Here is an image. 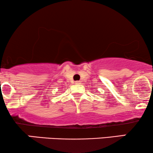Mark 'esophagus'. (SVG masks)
<instances>
[{
    "mask_svg": "<svg viewBox=\"0 0 153 153\" xmlns=\"http://www.w3.org/2000/svg\"><path fill=\"white\" fill-rule=\"evenodd\" d=\"M75 84H80V82H79V81H76V82H75Z\"/></svg>",
    "mask_w": 153,
    "mask_h": 153,
    "instance_id": "34e87169",
    "label": "esophagus"
}]
</instances>
